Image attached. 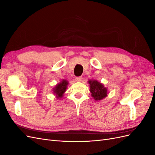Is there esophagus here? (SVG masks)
Segmentation results:
<instances>
[{"label":"esophagus","mask_w":155,"mask_h":155,"mask_svg":"<svg viewBox=\"0 0 155 155\" xmlns=\"http://www.w3.org/2000/svg\"><path fill=\"white\" fill-rule=\"evenodd\" d=\"M83 78L81 76H79V77H76V81H81L82 80Z\"/></svg>","instance_id":"obj_1"}]
</instances>
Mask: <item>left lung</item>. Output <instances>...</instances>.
<instances>
[{
	"label": "left lung",
	"instance_id": "obj_1",
	"mask_svg": "<svg viewBox=\"0 0 155 155\" xmlns=\"http://www.w3.org/2000/svg\"><path fill=\"white\" fill-rule=\"evenodd\" d=\"M91 96L96 101L104 99L107 96V89L104 85L96 80H89Z\"/></svg>",
	"mask_w": 155,
	"mask_h": 155
}]
</instances>
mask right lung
I'll use <instances>...</instances> for the list:
<instances>
[{"label":"right lung","instance_id":"obj_1","mask_svg":"<svg viewBox=\"0 0 155 155\" xmlns=\"http://www.w3.org/2000/svg\"><path fill=\"white\" fill-rule=\"evenodd\" d=\"M67 85L68 81L66 80H63L60 83L58 84L56 87L54 89V93L57 96L58 98H61L63 96V94L66 91Z\"/></svg>","mask_w":155,"mask_h":155}]
</instances>
